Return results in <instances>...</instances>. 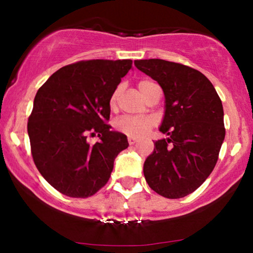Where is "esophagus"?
Segmentation results:
<instances>
[{
    "mask_svg": "<svg viewBox=\"0 0 253 253\" xmlns=\"http://www.w3.org/2000/svg\"><path fill=\"white\" fill-rule=\"evenodd\" d=\"M136 139L135 138H128V144L129 145H134V144H136Z\"/></svg>",
    "mask_w": 253,
    "mask_h": 253,
    "instance_id": "34e87169",
    "label": "esophagus"
}]
</instances>
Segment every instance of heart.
Instances as JSON below:
<instances>
[{
    "instance_id": "b5f03b06",
    "label": "heart",
    "mask_w": 253,
    "mask_h": 253,
    "mask_svg": "<svg viewBox=\"0 0 253 253\" xmlns=\"http://www.w3.org/2000/svg\"><path fill=\"white\" fill-rule=\"evenodd\" d=\"M152 84H155L151 81L144 80L140 81L138 84L139 90L143 94V96L146 92V90L150 88ZM119 92H120V89H117L112 94V97H110V106H114L115 102H117ZM155 121H153L152 118L150 117H121L117 119L114 121V127L118 132L124 133V134L132 136V138H141L145 134H147V132L151 129V127L153 126Z\"/></svg>"
}]
</instances>
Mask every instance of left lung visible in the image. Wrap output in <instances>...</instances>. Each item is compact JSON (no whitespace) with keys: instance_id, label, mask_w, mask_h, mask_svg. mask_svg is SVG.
<instances>
[{"instance_id":"8db88e82","label":"left lung","mask_w":253,"mask_h":253,"mask_svg":"<svg viewBox=\"0 0 253 253\" xmlns=\"http://www.w3.org/2000/svg\"><path fill=\"white\" fill-rule=\"evenodd\" d=\"M136 68L163 89L164 117L157 140L144 163L147 184L159 195L181 199L195 191L215 167L225 139L223 108L205 75L163 59L134 60Z\"/></svg>"}]
</instances>
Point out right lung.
Wrapping results in <instances>:
<instances>
[{"instance_id": "obj_1", "label": "right lung", "mask_w": 253, "mask_h": 253, "mask_svg": "<svg viewBox=\"0 0 253 253\" xmlns=\"http://www.w3.org/2000/svg\"><path fill=\"white\" fill-rule=\"evenodd\" d=\"M129 69L130 59L82 60L63 66L38 90L27 125L32 156L43 178L64 195H94L128 147L127 136L106 121L112 94ZM89 134L100 141L91 145Z\"/></svg>"}]
</instances>
